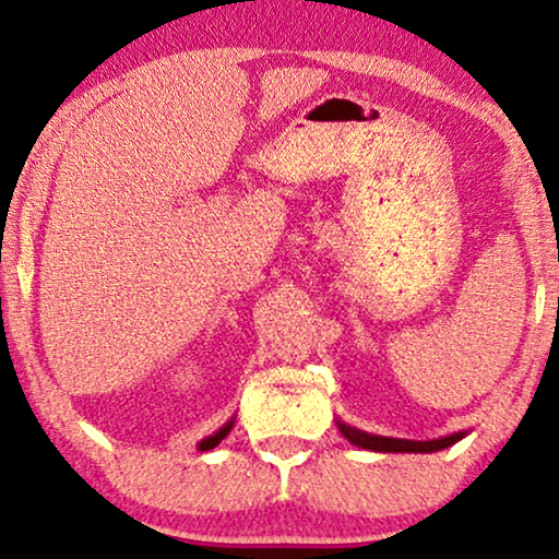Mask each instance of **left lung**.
I'll list each match as a JSON object with an SVG mask.
<instances>
[{
	"label": "left lung",
	"mask_w": 559,
	"mask_h": 559,
	"mask_svg": "<svg viewBox=\"0 0 559 559\" xmlns=\"http://www.w3.org/2000/svg\"><path fill=\"white\" fill-rule=\"evenodd\" d=\"M340 430L349 443H355L359 448H367V451H382V453H433V451H443V448L453 445L455 440H461L463 433H453L445 438H436V440H405V438H384V436H369L361 433L357 428H349L340 423Z\"/></svg>",
	"instance_id": "obj_1"
}]
</instances>
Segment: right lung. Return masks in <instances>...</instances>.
<instances>
[{
  "mask_svg": "<svg viewBox=\"0 0 559 559\" xmlns=\"http://www.w3.org/2000/svg\"><path fill=\"white\" fill-rule=\"evenodd\" d=\"M230 430H233V420H230V423H227V426H223V428H219L215 436L204 438V440H202V443H200V451H210V448H215V445L219 443V440H223V438H225L227 433H230Z\"/></svg>",
  "mask_w": 559,
  "mask_h": 559,
  "instance_id": "obj_1",
  "label": "right lung"
}]
</instances>
